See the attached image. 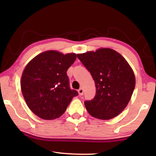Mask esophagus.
<instances>
[{
	"label": "esophagus",
	"instance_id": "obj_1",
	"mask_svg": "<svg viewBox=\"0 0 156 156\" xmlns=\"http://www.w3.org/2000/svg\"><path fill=\"white\" fill-rule=\"evenodd\" d=\"M83 93H84V90L83 88H80L78 89V94L80 96H83Z\"/></svg>",
	"mask_w": 156,
	"mask_h": 156
}]
</instances>
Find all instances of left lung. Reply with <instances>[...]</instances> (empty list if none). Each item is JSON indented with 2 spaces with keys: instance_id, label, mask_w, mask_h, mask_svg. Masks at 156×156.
I'll return each instance as SVG.
<instances>
[{
  "instance_id": "left-lung-1",
  "label": "left lung",
  "mask_w": 156,
  "mask_h": 156,
  "mask_svg": "<svg viewBox=\"0 0 156 156\" xmlns=\"http://www.w3.org/2000/svg\"><path fill=\"white\" fill-rule=\"evenodd\" d=\"M94 78L96 96L84 101L89 114L109 120L125 109L135 88L134 73L127 61L117 51L102 48L77 54Z\"/></svg>"
}]
</instances>
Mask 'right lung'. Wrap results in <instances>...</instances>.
I'll return each mask as SVG.
<instances>
[{"label":"right lung","instance_id":"obj_1","mask_svg":"<svg viewBox=\"0 0 156 156\" xmlns=\"http://www.w3.org/2000/svg\"><path fill=\"white\" fill-rule=\"evenodd\" d=\"M76 54L56 51L38 54L26 66L21 77V90L28 107L44 120L61 116L78 91L71 89L67 72Z\"/></svg>","mask_w":156,"mask_h":156}]
</instances>
